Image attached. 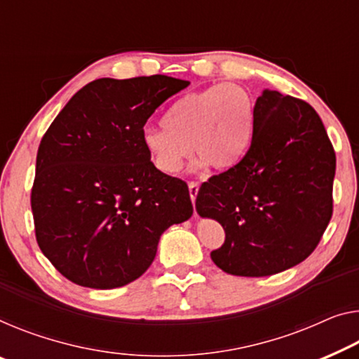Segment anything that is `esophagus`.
Listing matches in <instances>:
<instances>
[{"instance_id":"1","label":"esophagus","mask_w":359,"mask_h":359,"mask_svg":"<svg viewBox=\"0 0 359 359\" xmlns=\"http://www.w3.org/2000/svg\"><path fill=\"white\" fill-rule=\"evenodd\" d=\"M198 190H200V184H198V182H189V191H190V198H191V201H195V200H196Z\"/></svg>"}]
</instances>
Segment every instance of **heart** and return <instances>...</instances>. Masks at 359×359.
<instances>
[{
    "label": "heart",
    "instance_id": "1",
    "mask_svg": "<svg viewBox=\"0 0 359 359\" xmlns=\"http://www.w3.org/2000/svg\"><path fill=\"white\" fill-rule=\"evenodd\" d=\"M256 109L251 95L235 83L182 96L163 117V127H147L142 143L164 174L179 172L191 147L198 168L227 169L237 164L253 140Z\"/></svg>",
    "mask_w": 359,
    "mask_h": 359
}]
</instances>
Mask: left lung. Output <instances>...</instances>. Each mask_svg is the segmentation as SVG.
Wrapping results in <instances>:
<instances>
[{"label": "left lung", "instance_id": "obj_1", "mask_svg": "<svg viewBox=\"0 0 359 359\" xmlns=\"http://www.w3.org/2000/svg\"><path fill=\"white\" fill-rule=\"evenodd\" d=\"M242 161L200 187L196 211L226 232L211 259L224 272L264 277L297 266L332 217L335 151L306 101L264 90Z\"/></svg>", "mask_w": 359, "mask_h": 359}]
</instances>
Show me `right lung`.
Wrapping results in <instances>:
<instances>
[{
	"instance_id": "add662e5",
	"label": "right lung",
	"mask_w": 359,
	"mask_h": 359,
	"mask_svg": "<svg viewBox=\"0 0 359 359\" xmlns=\"http://www.w3.org/2000/svg\"><path fill=\"white\" fill-rule=\"evenodd\" d=\"M190 82L98 79L69 100L41 138L32 187L35 237L61 274L88 288L138 279L163 232L190 219L184 180L154 168L143 126Z\"/></svg>"
}]
</instances>
